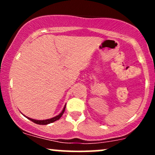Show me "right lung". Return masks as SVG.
<instances>
[{
  "mask_svg": "<svg viewBox=\"0 0 155 155\" xmlns=\"http://www.w3.org/2000/svg\"><path fill=\"white\" fill-rule=\"evenodd\" d=\"M65 106H66V105H65V106H64V108H63V111L60 112V114H58V116H56V117H52V118H51V119H48V120H34V119H31V118H30V117H28L25 116V115H24V116L25 117H27V118H28V120H30L31 121H32V122H33L35 124H48L52 123V122H55V121L58 120L60 118V117L63 116L64 111H65Z\"/></svg>",
  "mask_w": 155,
  "mask_h": 155,
  "instance_id": "add662e5",
  "label": "right lung"
}]
</instances>
